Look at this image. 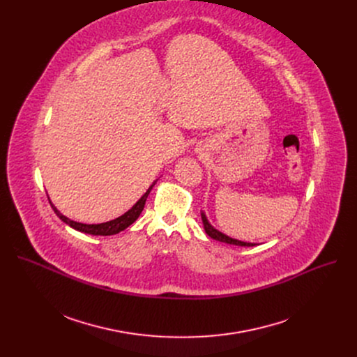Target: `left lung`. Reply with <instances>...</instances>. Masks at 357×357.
Here are the masks:
<instances>
[{"mask_svg": "<svg viewBox=\"0 0 357 357\" xmlns=\"http://www.w3.org/2000/svg\"><path fill=\"white\" fill-rule=\"evenodd\" d=\"M200 216H202L203 227H205V231H206V234H208L209 237H212L213 240H218V241H222V243H227V244L241 245V247H252V245H256V244H254V243H247V241H241V240H236V238H231V237L226 236L225 233L219 231L218 229H215V227H213V226L209 223V220H208V218H206L205 212H200Z\"/></svg>", "mask_w": 357, "mask_h": 357, "instance_id": "8db88e82", "label": "left lung"}]
</instances>
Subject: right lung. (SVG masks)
<instances>
[{
  "label": "right lung",
  "instance_id": "add662e5",
  "mask_svg": "<svg viewBox=\"0 0 357 357\" xmlns=\"http://www.w3.org/2000/svg\"><path fill=\"white\" fill-rule=\"evenodd\" d=\"M157 183V181H154V183H152L146 192L138 199V202L135 203V205L128 211L126 212L124 215H121L120 218L114 219V220H110V222H106V223H98V225H86V223H79V222H75V220H70L69 218L63 216L58 209L56 206H54V203L50 202V206H52L54 212L56 213V216L65 222L68 226H70L72 229L77 230V231H82V233H86V234H93V236H113V234H117L123 230H126L128 226H131L137 219L138 216L141 215L144 206H145V200L151 192V189L154 188V185Z\"/></svg>",
  "mask_w": 357,
  "mask_h": 357
}]
</instances>
